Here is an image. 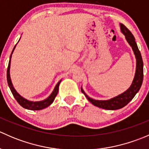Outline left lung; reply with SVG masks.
<instances>
[{"label": "left lung", "mask_w": 149, "mask_h": 149, "mask_svg": "<svg viewBox=\"0 0 149 149\" xmlns=\"http://www.w3.org/2000/svg\"><path fill=\"white\" fill-rule=\"evenodd\" d=\"M120 29L122 32L125 36L126 40L127 41V42L132 47V49L134 52L136 58V74H135L134 79H133V81L130 87L124 93L109 100H93V99L88 97L81 88L82 93L92 104H94V106L102 108V109H109V110H115V109H120V108H123V107L127 105L133 100V97L136 96V94L139 92L141 85H142L143 79V63L141 52H140L137 44L135 41V37H133L130 30L126 27L125 25H123V24H120Z\"/></svg>", "instance_id": "left-lung-1"}]
</instances>
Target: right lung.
I'll use <instances>...</instances> for the list:
<instances>
[{"label":"right lung","mask_w":149,"mask_h":149,"mask_svg":"<svg viewBox=\"0 0 149 149\" xmlns=\"http://www.w3.org/2000/svg\"><path fill=\"white\" fill-rule=\"evenodd\" d=\"M15 47H16V45H15L14 47H13V51L11 52V55L13 53V50H14ZM11 55L10 56V61L9 63H8V68H7V81H8V86H9L10 91H11L12 94H13V97L16 99V101L18 102V103L21 105L22 107H23L24 108L27 109H30V110H40V109H45V108L47 107L48 106L51 104L52 102H53L54 100H55V97L57 96L58 92V88H59V85L61 84V80L57 84V85L55 86V88H54L53 91H52V94H50L48 98H47L46 100H43V101L41 102H30L29 100H26V99L23 98L22 97H21L17 92H16V90L14 89L13 86V84L11 83V81H10V58H11Z\"/></svg>","instance_id":"1"}]
</instances>
